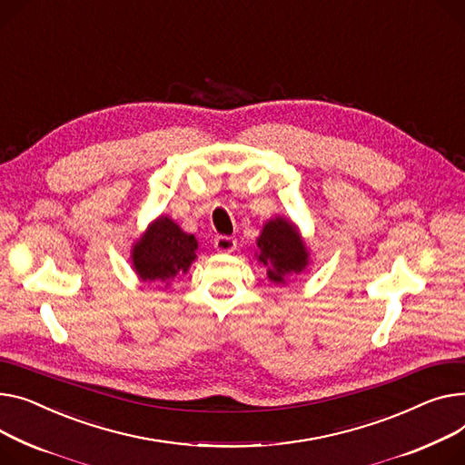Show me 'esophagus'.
Returning <instances> with one entry per match:
<instances>
[{
  "label": "esophagus",
  "instance_id": "1",
  "mask_svg": "<svg viewBox=\"0 0 465 465\" xmlns=\"http://www.w3.org/2000/svg\"><path fill=\"white\" fill-rule=\"evenodd\" d=\"M235 244H237V241L230 235H219L214 239V249L219 252H224V254L235 251Z\"/></svg>",
  "mask_w": 465,
  "mask_h": 465
}]
</instances>
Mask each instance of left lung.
I'll use <instances>...</instances> for the list:
<instances>
[{"instance_id": "8db88e82", "label": "left lung", "mask_w": 465, "mask_h": 465, "mask_svg": "<svg viewBox=\"0 0 465 465\" xmlns=\"http://www.w3.org/2000/svg\"><path fill=\"white\" fill-rule=\"evenodd\" d=\"M258 260L267 267L269 281L286 284V278L299 274L308 265V251L293 223L276 216L265 223L258 237Z\"/></svg>"}]
</instances>
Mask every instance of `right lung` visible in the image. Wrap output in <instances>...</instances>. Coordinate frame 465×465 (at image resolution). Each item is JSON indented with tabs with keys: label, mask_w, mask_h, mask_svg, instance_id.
Returning a JSON list of instances; mask_svg holds the SVG:
<instances>
[{
	"label": "right lung",
	"mask_w": 465,
	"mask_h": 465,
	"mask_svg": "<svg viewBox=\"0 0 465 465\" xmlns=\"http://www.w3.org/2000/svg\"><path fill=\"white\" fill-rule=\"evenodd\" d=\"M198 241L168 216H159L133 246V267L143 282H164L189 271L196 260Z\"/></svg>",
	"instance_id": "right-lung-1"
}]
</instances>
